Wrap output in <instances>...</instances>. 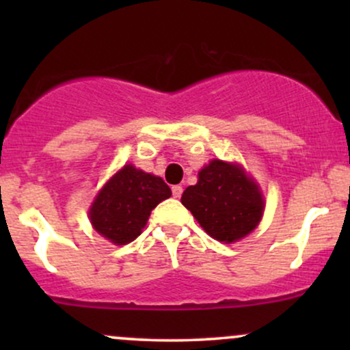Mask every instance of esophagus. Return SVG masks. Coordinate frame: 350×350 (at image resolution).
I'll return each instance as SVG.
<instances>
[{
    "instance_id": "34e87169",
    "label": "esophagus",
    "mask_w": 350,
    "mask_h": 350,
    "mask_svg": "<svg viewBox=\"0 0 350 350\" xmlns=\"http://www.w3.org/2000/svg\"><path fill=\"white\" fill-rule=\"evenodd\" d=\"M171 191H172V198H180V194H183V187L180 186H172L171 187Z\"/></svg>"
}]
</instances>
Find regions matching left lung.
<instances>
[{
    "label": "left lung",
    "mask_w": 350,
    "mask_h": 350,
    "mask_svg": "<svg viewBox=\"0 0 350 350\" xmlns=\"http://www.w3.org/2000/svg\"><path fill=\"white\" fill-rule=\"evenodd\" d=\"M180 202L208 235L226 243L250 234L265 207L258 187L242 167L220 159L199 172L198 184L183 192Z\"/></svg>",
    "instance_id": "obj_1"
}]
</instances>
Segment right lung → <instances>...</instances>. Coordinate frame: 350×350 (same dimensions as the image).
<instances>
[{"label":"right lung","mask_w":350,"mask_h":350,"mask_svg":"<svg viewBox=\"0 0 350 350\" xmlns=\"http://www.w3.org/2000/svg\"><path fill=\"white\" fill-rule=\"evenodd\" d=\"M167 198H171V189L161 178L126 164L92 204L90 222L113 243H130L142 234L152 208Z\"/></svg>","instance_id":"right-lung-1"}]
</instances>
